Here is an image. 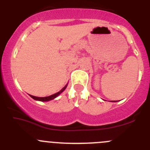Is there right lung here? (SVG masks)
<instances>
[{
    "label": "right lung",
    "instance_id": "right-lung-1",
    "mask_svg": "<svg viewBox=\"0 0 150 150\" xmlns=\"http://www.w3.org/2000/svg\"><path fill=\"white\" fill-rule=\"evenodd\" d=\"M67 84L66 85V86H64V87L63 88V89H61V91H59V92H57V93H55V94H53V95H52V96H47V97H43V98H42V97L41 98L35 97V96H31V95H30V97L33 98V99H35V100H40V101H49V100H53V99L55 98L56 97H58V96H59L60 94H61V92H63L64 90H65V89L67 88Z\"/></svg>",
    "mask_w": 150,
    "mask_h": 150
}]
</instances>
